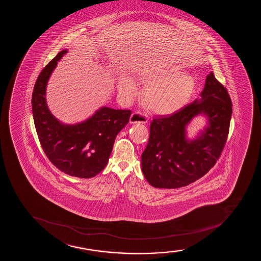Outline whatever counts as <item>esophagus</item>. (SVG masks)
<instances>
[{"label": "esophagus", "mask_w": 261, "mask_h": 261, "mask_svg": "<svg viewBox=\"0 0 261 261\" xmlns=\"http://www.w3.org/2000/svg\"><path fill=\"white\" fill-rule=\"evenodd\" d=\"M147 122L148 118L138 111L133 112L129 117V123H146Z\"/></svg>", "instance_id": "obj_1"}]
</instances>
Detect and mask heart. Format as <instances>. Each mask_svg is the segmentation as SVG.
Here are the masks:
<instances>
[{
	"label": "heart",
	"mask_w": 261,
	"mask_h": 261,
	"mask_svg": "<svg viewBox=\"0 0 261 261\" xmlns=\"http://www.w3.org/2000/svg\"><path fill=\"white\" fill-rule=\"evenodd\" d=\"M140 78L147 84L144 92V105L155 114L170 115L178 111L194 90V78L183 73L179 67L159 72L148 70ZM117 90L123 98L132 99L138 94V84L130 75H123L117 82Z\"/></svg>",
	"instance_id": "b5f03b06"
}]
</instances>
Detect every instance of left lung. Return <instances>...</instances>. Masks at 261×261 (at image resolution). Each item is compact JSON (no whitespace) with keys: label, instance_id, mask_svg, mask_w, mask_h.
Returning a JSON list of instances; mask_svg holds the SVG:
<instances>
[{"label":"left lung","instance_id":"left-lung-1","mask_svg":"<svg viewBox=\"0 0 261 261\" xmlns=\"http://www.w3.org/2000/svg\"><path fill=\"white\" fill-rule=\"evenodd\" d=\"M231 106L227 90L211 72L200 98L170 116L154 117L141 160L142 171L150 186L179 188L210 171L227 139ZM198 115L206 117L207 126L190 140L186 128Z\"/></svg>","mask_w":261,"mask_h":261}]
</instances>
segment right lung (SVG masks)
<instances>
[{"instance_id": "right-lung-1", "label": "right lung", "mask_w": 261, "mask_h": 261, "mask_svg": "<svg viewBox=\"0 0 261 261\" xmlns=\"http://www.w3.org/2000/svg\"><path fill=\"white\" fill-rule=\"evenodd\" d=\"M66 53L67 49L59 52L36 80L32 95L34 123L42 150L56 167L69 176L90 178L108 164L116 137L129 123L132 111L102 106L75 124L56 118L46 102V88L57 62Z\"/></svg>"}]
</instances>
